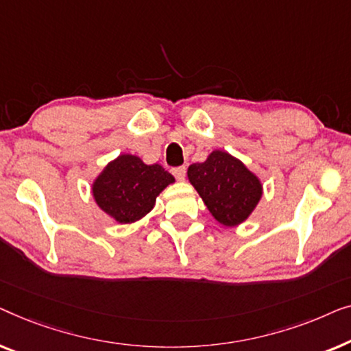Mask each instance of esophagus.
<instances>
[{"label":"esophagus","instance_id":"esophagus-1","mask_svg":"<svg viewBox=\"0 0 351 351\" xmlns=\"http://www.w3.org/2000/svg\"><path fill=\"white\" fill-rule=\"evenodd\" d=\"M171 173L176 178L178 181H184L186 178V167H175L173 170H171Z\"/></svg>","mask_w":351,"mask_h":351}]
</instances>
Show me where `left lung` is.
I'll use <instances>...</instances> for the list:
<instances>
[{
  "label": "left lung",
  "instance_id": "1",
  "mask_svg": "<svg viewBox=\"0 0 351 351\" xmlns=\"http://www.w3.org/2000/svg\"><path fill=\"white\" fill-rule=\"evenodd\" d=\"M206 208L224 226H237L248 218L263 195V186L239 159L213 151L202 164L187 170Z\"/></svg>",
  "mask_w": 351,
  "mask_h": 351
}]
</instances>
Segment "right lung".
I'll return each instance as SVG.
<instances>
[{
    "label": "right lung",
    "instance_id": "add662e5",
    "mask_svg": "<svg viewBox=\"0 0 351 351\" xmlns=\"http://www.w3.org/2000/svg\"><path fill=\"white\" fill-rule=\"evenodd\" d=\"M173 181L162 165H146L136 156L122 154L106 165L92 191L105 213L127 224L149 213L156 197Z\"/></svg>",
    "mask_w": 351,
    "mask_h": 351
}]
</instances>
